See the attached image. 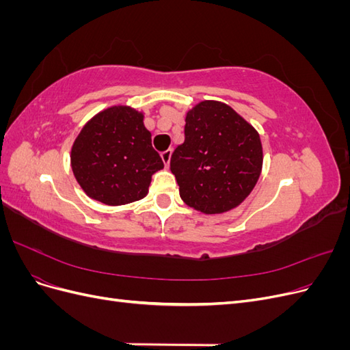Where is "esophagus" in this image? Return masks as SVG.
I'll return each instance as SVG.
<instances>
[{
	"label": "esophagus",
	"mask_w": 350,
	"mask_h": 350,
	"mask_svg": "<svg viewBox=\"0 0 350 350\" xmlns=\"http://www.w3.org/2000/svg\"><path fill=\"white\" fill-rule=\"evenodd\" d=\"M161 156H162V161H163L165 166H169V162H171V156H172V150L167 149V150L162 152Z\"/></svg>",
	"instance_id": "obj_1"
}]
</instances>
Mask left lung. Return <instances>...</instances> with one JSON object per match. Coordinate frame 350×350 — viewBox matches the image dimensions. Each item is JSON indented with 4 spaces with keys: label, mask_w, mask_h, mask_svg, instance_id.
<instances>
[{
    "label": "left lung",
    "mask_w": 350,
    "mask_h": 350,
    "mask_svg": "<svg viewBox=\"0 0 350 350\" xmlns=\"http://www.w3.org/2000/svg\"><path fill=\"white\" fill-rule=\"evenodd\" d=\"M184 133L171 157L184 203L204 215L238 207L261 175L258 131L229 105L203 100L187 112Z\"/></svg>",
    "instance_id": "left-lung-1"
}]
</instances>
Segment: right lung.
<instances>
[{"instance_id":"right-lung-1","label":"right lung","mask_w":350,"mask_h":350,"mask_svg":"<svg viewBox=\"0 0 350 350\" xmlns=\"http://www.w3.org/2000/svg\"><path fill=\"white\" fill-rule=\"evenodd\" d=\"M143 121V112L115 105L84 124L70 161L74 178L90 198L122 206L149 193L152 175L163 169V162Z\"/></svg>"}]
</instances>
